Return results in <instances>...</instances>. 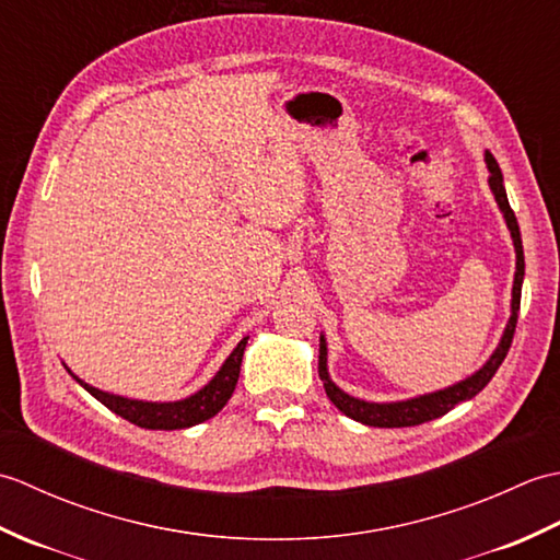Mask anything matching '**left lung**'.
Wrapping results in <instances>:
<instances>
[{"label": "left lung", "mask_w": 560, "mask_h": 560, "mask_svg": "<svg viewBox=\"0 0 560 560\" xmlns=\"http://www.w3.org/2000/svg\"><path fill=\"white\" fill-rule=\"evenodd\" d=\"M483 159H486V165H489V173H491L489 187L495 197L498 209L503 211V219L508 223L510 237H513L515 259H517L515 261V281H513V301H510V319H508L501 341H498V347L491 353V359L486 361L477 373H471L469 377L459 380V383H455V385L428 392V395H419L411 399H401V401H365V399L347 395L341 387L331 383L329 371H327V339H325V335H319V361H317L319 380H323L329 401L335 404L341 413H347L349 419L365 423V425H375V428H407V425H419L425 421L440 419V416H445L447 411L455 409L457 404L477 397L479 392L491 383V377L505 361L510 343H513L515 325H517L522 279H525V253H522V237H520V225L515 219V211L510 209V201L505 195L503 173H501V168H498V163H495L491 151H486Z\"/></svg>", "instance_id": "obj_1"}]
</instances>
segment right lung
<instances>
[{"mask_svg": "<svg viewBox=\"0 0 560 560\" xmlns=\"http://www.w3.org/2000/svg\"><path fill=\"white\" fill-rule=\"evenodd\" d=\"M245 347H247V337L241 339V343H237L229 359H225L223 365L219 368V373L213 375L205 387L195 392V395L177 401H144V399H129V397L113 395V392H103L98 387L83 383V380L71 373L67 365L65 368L69 371V375L89 392V395L96 397L101 404H105V407L115 411L117 416H122V419H127L129 423H135L139 428H149V431H175V428H189L207 421L225 407V401L231 399L233 389L237 385V375H241Z\"/></svg>", "mask_w": 560, "mask_h": 560, "instance_id": "right-lung-1", "label": "right lung"}]
</instances>
